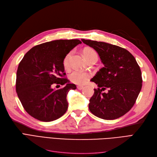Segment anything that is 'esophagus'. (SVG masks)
Instances as JSON below:
<instances>
[{
  "label": "esophagus",
  "instance_id": "obj_1",
  "mask_svg": "<svg viewBox=\"0 0 157 157\" xmlns=\"http://www.w3.org/2000/svg\"><path fill=\"white\" fill-rule=\"evenodd\" d=\"M77 88L78 90H82L84 88V86H81V85H78V86H77Z\"/></svg>",
  "mask_w": 157,
  "mask_h": 157
}]
</instances>
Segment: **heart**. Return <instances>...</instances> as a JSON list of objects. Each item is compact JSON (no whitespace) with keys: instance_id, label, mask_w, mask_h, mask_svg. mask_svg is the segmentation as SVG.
<instances>
[{"instance_id":"b5f03b06","label":"heart","mask_w":157,"mask_h":157,"mask_svg":"<svg viewBox=\"0 0 157 157\" xmlns=\"http://www.w3.org/2000/svg\"><path fill=\"white\" fill-rule=\"evenodd\" d=\"M72 52H70L64 58L63 63L65 68H68L69 67L70 60L71 56H72ZM83 54L86 60L90 58H92V57H96V58H98V54L96 51H94L91 48L84 49L83 51ZM90 77H91V75L89 73L83 72V71L78 70H75L72 71L69 75V78L71 81L77 84H84Z\"/></svg>"}]
</instances>
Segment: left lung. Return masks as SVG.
<instances>
[{
    "mask_svg": "<svg viewBox=\"0 0 157 157\" xmlns=\"http://www.w3.org/2000/svg\"><path fill=\"white\" fill-rule=\"evenodd\" d=\"M81 40L98 52L103 64L91 80L98 88L94 89L90 99V111L102 119H117L130 110L141 91L140 66L130 52L120 46L103 42ZM105 87L109 88L108 92L102 93Z\"/></svg>",
    "mask_w": 157,
    "mask_h": 157,
    "instance_id": "8db88e82",
    "label": "left lung"
}]
</instances>
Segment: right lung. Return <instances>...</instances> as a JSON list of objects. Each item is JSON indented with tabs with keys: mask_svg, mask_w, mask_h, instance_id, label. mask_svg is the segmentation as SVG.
Listing matches in <instances>:
<instances>
[{
	"mask_svg": "<svg viewBox=\"0 0 157 157\" xmlns=\"http://www.w3.org/2000/svg\"><path fill=\"white\" fill-rule=\"evenodd\" d=\"M78 39L56 40L35 46L28 51L19 64L16 89L27 113L36 119L50 122L62 117L68 108L67 95L77 88L64 78L63 59L75 47ZM54 83L65 84L59 90Z\"/></svg>",
	"mask_w": 157,
	"mask_h": 157,
	"instance_id": "1",
	"label": "right lung"
}]
</instances>
